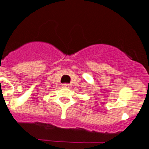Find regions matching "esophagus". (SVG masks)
Instances as JSON below:
<instances>
[{
	"label": "esophagus",
	"instance_id": "esophagus-1",
	"mask_svg": "<svg viewBox=\"0 0 149 149\" xmlns=\"http://www.w3.org/2000/svg\"><path fill=\"white\" fill-rule=\"evenodd\" d=\"M63 87H65V88H67V87H69V86H70V85L67 84V83H64V84H63Z\"/></svg>",
	"mask_w": 149,
	"mask_h": 149
}]
</instances>
